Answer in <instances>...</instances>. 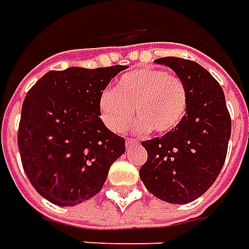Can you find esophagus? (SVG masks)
Here are the masks:
<instances>
[{
    "mask_svg": "<svg viewBox=\"0 0 249 249\" xmlns=\"http://www.w3.org/2000/svg\"><path fill=\"white\" fill-rule=\"evenodd\" d=\"M138 144V140H136V138H127L126 140V146L127 148H130V146H133V145Z\"/></svg>",
    "mask_w": 249,
    "mask_h": 249,
    "instance_id": "obj_1",
    "label": "esophagus"
}]
</instances>
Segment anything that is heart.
<instances>
[{
  "label": "heart",
  "mask_w": 249,
  "mask_h": 249,
  "mask_svg": "<svg viewBox=\"0 0 249 249\" xmlns=\"http://www.w3.org/2000/svg\"><path fill=\"white\" fill-rule=\"evenodd\" d=\"M188 100L186 85L178 75L160 68H141L122 75L113 91H104L98 109L101 121L113 133L128 127L134 109L138 131L164 134L182 122Z\"/></svg>",
  "instance_id": "1"
}]
</instances>
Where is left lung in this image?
<instances>
[{"label":"left lung","mask_w":249,"mask_h":249,"mask_svg":"<svg viewBox=\"0 0 249 249\" xmlns=\"http://www.w3.org/2000/svg\"><path fill=\"white\" fill-rule=\"evenodd\" d=\"M186 85L188 109L164 136L141 144L148 159L140 177L153 196L186 204L206 193L221 173L228 153L231 119L223 90L206 68L186 58L161 57Z\"/></svg>","instance_id":"8db88e82"}]
</instances>
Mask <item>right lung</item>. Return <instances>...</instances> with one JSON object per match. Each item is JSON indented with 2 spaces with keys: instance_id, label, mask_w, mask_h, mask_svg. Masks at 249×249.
Instances as JSON below:
<instances>
[{
  "instance_id": "1",
  "label": "right lung",
  "mask_w": 249,
  "mask_h": 249,
  "mask_svg": "<svg viewBox=\"0 0 249 249\" xmlns=\"http://www.w3.org/2000/svg\"><path fill=\"white\" fill-rule=\"evenodd\" d=\"M126 66L49 71L28 90L18 145L34 189L57 206H75L101 191L124 138L105 127L98 101Z\"/></svg>"
}]
</instances>
